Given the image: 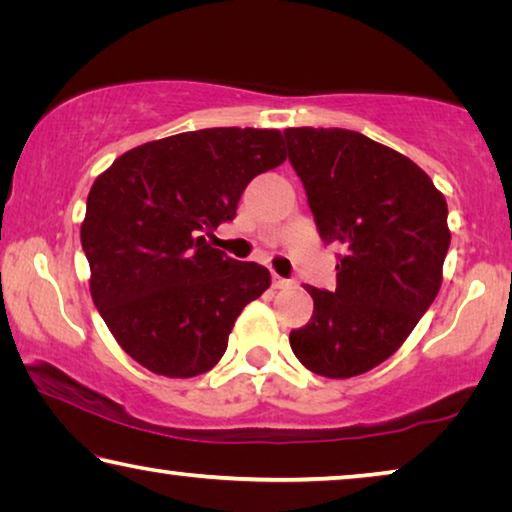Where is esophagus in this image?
<instances>
[{
  "label": "esophagus",
  "mask_w": 512,
  "mask_h": 512,
  "mask_svg": "<svg viewBox=\"0 0 512 512\" xmlns=\"http://www.w3.org/2000/svg\"><path fill=\"white\" fill-rule=\"evenodd\" d=\"M293 280H287V277H280V275H273V287L275 289H291L293 287Z\"/></svg>",
  "instance_id": "1"
}]
</instances>
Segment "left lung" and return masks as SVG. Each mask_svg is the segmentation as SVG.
<instances>
[{"label":"left lung","instance_id":"obj_1","mask_svg":"<svg viewBox=\"0 0 512 512\" xmlns=\"http://www.w3.org/2000/svg\"><path fill=\"white\" fill-rule=\"evenodd\" d=\"M289 162L320 239L343 248L336 289L307 287L314 316L289 334L305 368L348 379L379 366L436 300L447 203L406 155L345 128H287Z\"/></svg>","mask_w":512,"mask_h":512}]
</instances>
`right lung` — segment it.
I'll list each match as a JSON object with an SVG mask.
<instances>
[{
	"mask_svg": "<svg viewBox=\"0 0 512 512\" xmlns=\"http://www.w3.org/2000/svg\"><path fill=\"white\" fill-rule=\"evenodd\" d=\"M287 160L282 133L203 128L137 146L94 180L81 225L90 293L126 354L164 377H196L235 320L271 287L268 268L207 244L250 180Z\"/></svg>",
	"mask_w": 512,
	"mask_h": 512,
	"instance_id": "1",
	"label": "right lung"
}]
</instances>
